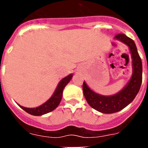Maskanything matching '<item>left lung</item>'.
Instances as JSON below:
<instances>
[{"label":"left lung","instance_id":"obj_1","mask_svg":"<svg viewBox=\"0 0 148 148\" xmlns=\"http://www.w3.org/2000/svg\"><path fill=\"white\" fill-rule=\"evenodd\" d=\"M114 39L129 47L132 59V75L127 84L114 95L106 96L91 90L85 81L83 84V92L88 104L99 112L113 114L118 112L131 103L140 90L142 82V62L138 54L134 41L124 34H118Z\"/></svg>","mask_w":148,"mask_h":148}]
</instances>
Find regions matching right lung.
I'll return each mask as SVG.
<instances>
[{
	"label": "right lung",
	"instance_id": "add662e5",
	"mask_svg": "<svg viewBox=\"0 0 148 148\" xmlns=\"http://www.w3.org/2000/svg\"><path fill=\"white\" fill-rule=\"evenodd\" d=\"M73 74H70L69 75H67L65 77L60 80V81L58 83L57 88H56L54 92L52 95L51 97L47 100L46 102L42 103L41 105L38 106L37 108H25L23 106L18 105L25 110L26 112L31 115H34V116H41L43 114H47V113L51 112L52 110L55 109L60 103L61 98H62V95H63V90L64 88H65V86L67 85V84L69 83L70 81L71 80Z\"/></svg>",
	"mask_w": 148,
	"mask_h": 148
}]
</instances>
